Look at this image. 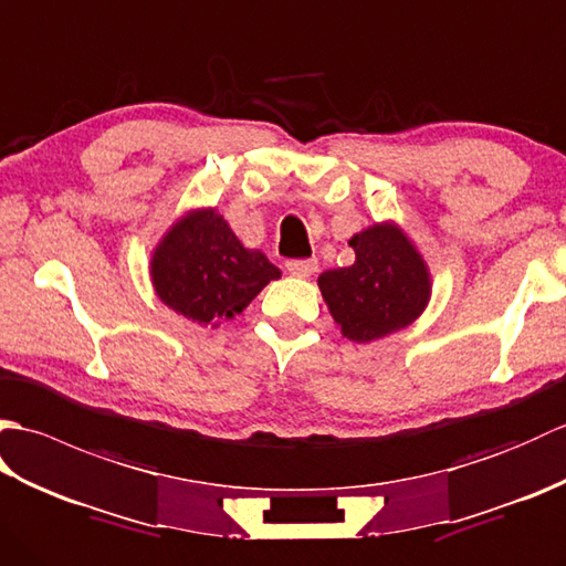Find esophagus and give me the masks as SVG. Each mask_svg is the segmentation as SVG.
I'll list each match as a JSON object with an SVG mask.
<instances>
[{"mask_svg": "<svg viewBox=\"0 0 566 566\" xmlns=\"http://www.w3.org/2000/svg\"><path fill=\"white\" fill-rule=\"evenodd\" d=\"M318 270V262L311 258V260H290L286 262V272L294 274V276H311Z\"/></svg>", "mask_w": 566, "mask_h": 566, "instance_id": "34e87169", "label": "esophagus"}]
</instances>
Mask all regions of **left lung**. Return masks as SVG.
Listing matches in <instances>:
<instances>
[{"label":"left lung","instance_id":"obj_1","mask_svg":"<svg viewBox=\"0 0 566 566\" xmlns=\"http://www.w3.org/2000/svg\"><path fill=\"white\" fill-rule=\"evenodd\" d=\"M355 262L318 276L321 294L345 338L371 343L401 331L423 314L430 272L396 223H375L350 238Z\"/></svg>","mask_w":566,"mask_h":566}]
</instances>
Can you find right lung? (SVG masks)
I'll return each instance as SVG.
<instances>
[{
    "mask_svg": "<svg viewBox=\"0 0 566 566\" xmlns=\"http://www.w3.org/2000/svg\"><path fill=\"white\" fill-rule=\"evenodd\" d=\"M155 294L199 326L235 318L282 272L248 250L216 209H195L172 223L150 258Z\"/></svg>",
    "mask_w": 566,
    "mask_h": 566,
    "instance_id": "right-lung-1",
    "label": "right lung"
}]
</instances>
